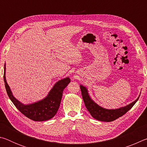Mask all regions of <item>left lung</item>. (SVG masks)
I'll return each instance as SVG.
<instances>
[{
    "label": "left lung",
    "instance_id": "1",
    "mask_svg": "<svg viewBox=\"0 0 147 147\" xmlns=\"http://www.w3.org/2000/svg\"><path fill=\"white\" fill-rule=\"evenodd\" d=\"M80 87L82 95V98L86 108L88 109L89 112L90 113L93 118L100 121L111 122L123 116L132 108L136 102L138 100L139 96H140V95H139V97L135 101L132 102L127 106L122 107V108L118 109H108L104 108L94 102L89 96L88 89L86 87L82 85H80Z\"/></svg>",
    "mask_w": 147,
    "mask_h": 147
}]
</instances>
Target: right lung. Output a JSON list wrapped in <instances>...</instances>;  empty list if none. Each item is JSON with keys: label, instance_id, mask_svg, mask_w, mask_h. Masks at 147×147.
<instances>
[{"label": "right lung", "instance_id": "obj_1", "mask_svg": "<svg viewBox=\"0 0 147 147\" xmlns=\"http://www.w3.org/2000/svg\"><path fill=\"white\" fill-rule=\"evenodd\" d=\"M4 81L7 94L12 102L26 117L34 121L49 120L56 115L60 105L63 89L70 83L69 78L61 80L54 84L45 98L30 104H24L14 97L6 79V63L4 64Z\"/></svg>", "mask_w": 147, "mask_h": 147}]
</instances>
